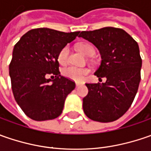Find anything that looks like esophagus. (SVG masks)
I'll list each match as a JSON object with an SVG mask.
<instances>
[{"label": "esophagus", "mask_w": 151, "mask_h": 151, "mask_svg": "<svg viewBox=\"0 0 151 151\" xmlns=\"http://www.w3.org/2000/svg\"><path fill=\"white\" fill-rule=\"evenodd\" d=\"M81 83L80 82H76V87H78V86H81Z\"/></svg>", "instance_id": "esophagus-1"}]
</instances>
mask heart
<instances>
[{"mask_svg":"<svg viewBox=\"0 0 151 151\" xmlns=\"http://www.w3.org/2000/svg\"><path fill=\"white\" fill-rule=\"evenodd\" d=\"M77 48L79 50L86 56H92L95 53L94 47L90 44L87 43H80L77 44ZM70 49L68 46H65L60 50L58 55V60L61 65H65L68 61ZM89 73V70L86 68H79V67L69 66L63 69L62 74L67 77L73 81H81L85 78V76Z\"/></svg>","mask_w":151,"mask_h":151,"instance_id":"heart-1","label":"heart"}]
</instances>
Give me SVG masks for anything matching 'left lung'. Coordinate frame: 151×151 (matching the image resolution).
<instances>
[{
	"instance_id": "left-lung-1",
	"label": "left lung",
	"mask_w": 151,
	"mask_h": 151,
	"mask_svg": "<svg viewBox=\"0 0 151 151\" xmlns=\"http://www.w3.org/2000/svg\"><path fill=\"white\" fill-rule=\"evenodd\" d=\"M80 37L99 50L101 61L94 74L107 79L104 83L86 84L85 114L97 122L115 121L130 107L139 88L142 66L139 45L124 30L112 27L83 31Z\"/></svg>"
}]
</instances>
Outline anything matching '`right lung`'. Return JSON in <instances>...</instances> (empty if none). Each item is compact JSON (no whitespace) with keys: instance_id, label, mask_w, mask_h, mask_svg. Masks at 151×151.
<instances>
[{"instance_id":"obj_1","label":"right lung","mask_w":151,"mask_h":151,"mask_svg":"<svg viewBox=\"0 0 151 151\" xmlns=\"http://www.w3.org/2000/svg\"><path fill=\"white\" fill-rule=\"evenodd\" d=\"M80 32L35 28L15 44L9 65L12 89L16 101L30 119L50 120L62 113L76 84L60 75L58 55ZM50 74L55 76L54 80L47 78Z\"/></svg>"}]
</instances>
